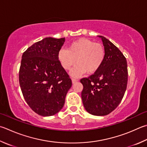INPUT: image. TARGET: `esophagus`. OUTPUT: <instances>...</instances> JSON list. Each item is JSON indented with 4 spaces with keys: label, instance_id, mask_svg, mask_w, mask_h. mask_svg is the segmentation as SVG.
Instances as JSON below:
<instances>
[{
    "label": "esophagus",
    "instance_id": "esophagus-1",
    "mask_svg": "<svg viewBox=\"0 0 147 147\" xmlns=\"http://www.w3.org/2000/svg\"><path fill=\"white\" fill-rule=\"evenodd\" d=\"M78 81V79H76V78H72V83L73 84H75L76 82H77Z\"/></svg>",
    "mask_w": 147,
    "mask_h": 147
}]
</instances>
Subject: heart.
<instances>
[{"label":"heart","instance_id":"b5f03b06","mask_svg":"<svg viewBox=\"0 0 147 147\" xmlns=\"http://www.w3.org/2000/svg\"><path fill=\"white\" fill-rule=\"evenodd\" d=\"M58 58L65 71L70 70L76 62L71 75L76 78L85 72L87 74L96 73L103 63L105 49L101 44L89 39L80 38L69 44L67 49H60Z\"/></svg>","mask_w":147,"mask_h":147}]
</instances>
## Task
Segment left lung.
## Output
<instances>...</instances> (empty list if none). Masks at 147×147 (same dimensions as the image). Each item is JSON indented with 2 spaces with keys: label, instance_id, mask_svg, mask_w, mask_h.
Returning a JSON list of instances; mask_svg holds the SVG:
<instances>
[{
  "label": "left lung",
  "instance_id": "1",
  "mask_svg": "<svg viewBox=\"0 0 147 147\" xmlns=\"http://www.w3.org/2000/svg\"><path fill=\"white\" fill-rule=\"evenodd\" d=\"M101 38L105 58L100 68L92 75L80 80L83 105L88 113L105 116L113 111L122 100L127 89L128 70L126 58L105 37Z\"/></svg>",
  "mask_w": 147,
  "mask_h": 147
}]
</instances>
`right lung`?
<instances>
[{"mask_svg": "<svg viewBox=\"0 0 147 147\" xmlns=\"http://www.w3.org/2000/svg\"><path fill=\"white\" fill-rule=\"evenodd\" d=\"M65 38L47 37L32 45L23 53L19 83L30 108L42 116L58 113L64 105L72 81L58 60Z\"/></svg>", "mask_w": 147, "mask_h": 147, "instance_id": "add662e5", "label": "right lung"}]
</instances>
